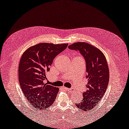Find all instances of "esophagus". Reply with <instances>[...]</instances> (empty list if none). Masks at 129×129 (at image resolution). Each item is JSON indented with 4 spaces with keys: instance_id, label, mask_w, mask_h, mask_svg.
Listing matches in <instances>:
<instances>
[{
    "instance_id": "esophagus-1",
    "label": "esophagus",
    "mask_w": 129,
    "mask_h": 129,
    "mask_svg": "<svg viewBox=\"0 0 129 129\" xmlns=\"http://www.w3.org/2000/svg\"><path fill=\"white\" fill-rule=\"evenodd\" d=\"M62 88L65 90V91H73V89H71V88H67L64 87H63Z\"/></svg>"
}]
</instances>
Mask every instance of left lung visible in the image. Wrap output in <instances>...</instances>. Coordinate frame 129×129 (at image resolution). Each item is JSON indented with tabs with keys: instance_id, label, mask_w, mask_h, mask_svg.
<instances>
[{
	"instance_id": "8db88e82",
	"label": "left lung",
	"mask_w": 129,
	"mask_h": 129,
	"mask_svg": "<svg viewBox=\"0 0 129 129\" xmlns=\"http://www.w3.org/2000/svg\"><path fill=\"white\" fill-rule=\"evenodd\" d=\"M69 48L79 51L86 62L87 91L83 93V100L76 106L80 110L88 111L98 105L107 89L109 71L107 60L100 50L86 42H75Z\"/></svg>"
}]
</instances>
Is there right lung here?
Segmentation results:
<instances>
[{
	"label": "right lung",
	"instance_id": "right-lung-1",
	"mask_svg": "<svg viewBox=\"0 0 129 129\" xmlns=\"http://www.w3.org/2000/svg\"><path fill=\"white\" fill-rule=\"evenodd\" d=\"M68 44L40 43L22 54L19 66V80L25 97L37 110H44L54 103L59 88L46 83L55 56L66 49Z\"/></svg>",
	"mask_w": 129,
	"mask_h": 129
}]
</instances>
